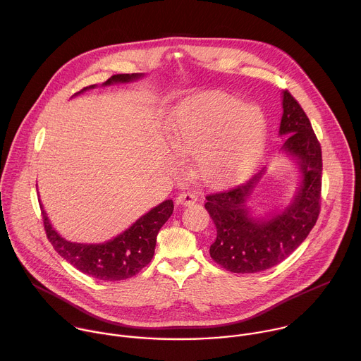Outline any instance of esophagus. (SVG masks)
<instances>
[{
	"label": "esophagus",
	"mask_w": 361,
	"mask_h": 361,
	"mask_svg": "<svg viewBox=\"0 0 361 361\" xmlns=\"http://www.w3.org/2000/svg\"><path fill=\"white\" fill-rule=\"evenodd\" d=\"M195 201H197V195L191 191H181L177 195V202L183 204V205H188V204H192Z\"/></svg>",
	"instance_id": "34e87169"
}]
</instances>
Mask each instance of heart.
Returning <instances> with one entry per match:
<instances>
[{"label":"heart","mask_w":361,"mask_h":361,"mask_svg":"<svg viewBox=\"0 0 361 361\" xmlns=\"http://www.w3.org/2000/svg\"><path fill=\"white\" fill-rule=\"evenodd\" d=\"M266 137L260 107L238 102L226 92L197 95L176 111L170 127L171 148L180 156H197V170L209 183L243 177L259 159Z\"/></svg>","instance_id":"1"}]
</instances>
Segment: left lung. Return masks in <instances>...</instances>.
<instances>
[{
	"label": "left lung",
	"mask_w": 361,
	"mask_h": 361,
	"mask_svg": "<svg viewBox=\"0 0 361 361\" xmlns=\"http://www.w3.org/2000/svg\"><path fill=\"white\" fill-rule=\"evenodd\" d=\"M280 135H287L283 149L297 160L302 174L294 200L280 214L269 220L248 216L245 201L264 169L245 184L205 197L204 207L217 228L210 255L231 273H257L277 266L305 240L319 219L322 147L310 120L288 91L283 92Z\"/></svg>",
	"instance_id": "8db88e82"
}]
</instances>
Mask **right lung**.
<instances>
[{"mask_svg":"<svg viewBox=\"0 0 361 361\" xmlns=\"http://www.w3.org/2000/svg\"><path fill=\"white\" fill-rule=\"evenodd\" d=\"M141 75L142 74H117L102 85L130 82ZM94 87L95 85L85 87L80 92ZM39 207L47 238L64 260L90 277L104 281H118L135 276L151 262L154 248H156L157 234L173 214L174 204L171 200L163 201L157 207L140 217L128 230L117 235L114 240L102 244H80L67 241L51 226L42 205Z\"/></svg>","mask_w":361,"mask_h":361,"instance_id":"add662e5","label":"right lung"}]
</instances>
